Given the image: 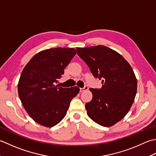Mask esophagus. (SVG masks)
<instances>
[{
  "instance_id": "esophagus-1",
  "label": "esophagus",
  "mask_w": 156,
  "mask_h": 156,
  "mask_svg": "<svg viewBox=\"0 0 156 156\" xmlns=\"http://www.w3.org/2000/svg\"><path fill=\"white\" fill-rule=\"evenodd\" d=\"M88 87L87 86H85L83 88H80V92H83L85 91H86L88 90Z\"/></svg>"
}]
</instances>
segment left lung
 <instances>
[{
  "label": "left lung",
  "instance_id": "obj_1",
  "mask_svg": "<svg viewBox=\"0 0 156 156\" xmlns=\"http://www.w3.org/2000/svg\"><path fill=\"white\" fill-rule=\"evenodd\" d=\"M77 55L101 80L100 89H90L93 98L85 104L88 116L95 122L109 127L122 120L134 101L137 81L124 57L108 47L98 45L77 48Z\"/></svg>",
  "mask_w": 156,
  "mask_h": 156
}]
</instances>
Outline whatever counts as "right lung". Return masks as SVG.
Masks as SVG:
<instances>
[{
	"mask_svg": "<svg viewBox=\"0 0 156 156\" xmlns=\"http://www.w3.org/2000/svg\"><path fill=\"white\" fill-rule=\"evenodd\" d=\"M75 48H56L35 55L25 65L18 83V94L35 122L46 127L56 125L66 116L79 88L58 87V79L76 55Z\"/></svg>",
	"mask_w": 156,
	"mask_h": 156,
	"instance_id": "add662e5",
	"label": "right lung"
}]
</instances>
